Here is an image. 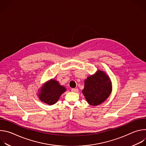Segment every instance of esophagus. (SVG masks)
Masks as SVG:
<instances>
[{"instance_id":"esophagus-1","label":"esophagus","mask_w":146,"mask_h":146,"mask_svg":"<svg viewBox=\"0 0 146 146\" xmlns=\"http://www.w3.org/2000/svg\"><path fill=\"white\" fill-rule=\"evenodd\" d=\"M71 91H72V92H77L78 91V90L77 88H72V89L71 90Z\"/></svg>"}]
</instances>
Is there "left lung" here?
<instances>
[{
	"label": "left lung",
	"instance_id": "left-lung-1",
	"mask_svg": "<svg viewBox=\"0 0 146 146\" xmlns=\"http://www.w3.org/2000/svg\"><path fill=\"white\" fill-rule=\"evenodd\" d=\"M112 91V83L109 75L98 69L96 72L88 76L84 81L83 95L88 104L96 106L105 102Z\"/></svg>",
	"mask_w": 146,
	"mask_h": 146
}]
</instances>
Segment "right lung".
<instances>
[{
    "label": "right lung",
    "instance_id": "add662e5",
    "mask_svg": "<svg viewBox=\"0 0 146 146\" xmlns=\"http://www.w3.org/2000/svg\"><path fill=\"white\" fill-rule=\"evenodd\" d=\"M66 90V88L61 86L57 80L52 78L44 83L38 90L37 96L41 102L52 105L57 102L61 95Z\"/></svg>",
    "mask_w": 146,
    "mask_h": 146
}]
</instances>
